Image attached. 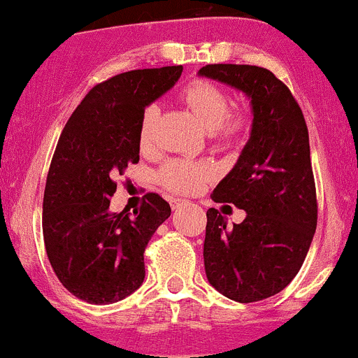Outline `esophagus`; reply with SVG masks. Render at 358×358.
Listing matches in <instances>:
<instances>
[{"mask_svg":"<svg viewBox=\"0 0 358 358\" xmlns=\"http://www.w3.org/2000/svg\"><path fill=\"white\" fill-rule=\"evenodd\" d=\"M182 203H184V200H179V198H176V200H172V208L176 210V208H179Z\"/></svg>","mask_w":358,"mask_h":358,"instance_id":"obj_1","label":"esophagus"}]
</instances>
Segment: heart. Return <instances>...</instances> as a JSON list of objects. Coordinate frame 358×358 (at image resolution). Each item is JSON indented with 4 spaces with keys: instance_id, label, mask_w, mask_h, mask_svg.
I'll list each match as a JSON object with an SVG mask.
<instances>
[{
    "instance_id": "1",
    "label": "heart",
    "mask_w": 358,
    "mask_h": 358,
    "mask_svg": "<svg viewBox=\"0 0 358 358\" xmlns=\"http://www.w3.org/2000/svg\"><path fill=\"white\" fill-rule=\"evenodd\" d=\"M182 101L191 109L201 125L210 130V137L219 146H233L245 136L249 129V116L243 111H229L231 99L224 88L207 80H196L186 85L180 94ZM158 106L150 104L144 108L139 123V146L150 151L157 141ZM160 182L169 191L180 194H191L200 191L207 182L215 178L210 164L174 158L160 169Z\"/></svg>"
}]
</instances>
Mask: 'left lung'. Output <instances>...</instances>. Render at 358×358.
I'll return each instance as SVG.
<instances>
[{"instance_id":"obj_1","label":"left lung","mask_w":358,"mask_h":358,"mask_svg":"<svg viewBox=\"0 0 358 358\" xmlns=\"http://www.w3.org/2000/svg\"><path fill=\"white\" fill-rule=\"evenodd\" d=\"M200 74L245 92L252 104L249 143L212 193L247 217L229 228L217 208H208L203 261L212 287L254 303L291 284L317 229L308 127L287 85L264 67L208 64Z\"/></svg>"}]
</instances>
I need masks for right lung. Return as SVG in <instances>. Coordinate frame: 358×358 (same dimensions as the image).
<instances>
[{
	"label": "right lung",
	"mask_w": 358,
	"mask_h": 358,
	"mask_svg": "<svg viewBox=\"0 0 358 358\" xmlns=\"http://www.w3.org/2000/svg\"><path fill=\"white\" fill-rule=\"evenodd\" d=\"M182 66L134 69L97 83L59 137L43 196V238L60 284L78 299L109 304L144 280V249L171 205L157 193L139 210H109L115 178L139 162L144 108L174 87Z\"/></svg>",
	"instance_id": "1"
}]
</instances>
